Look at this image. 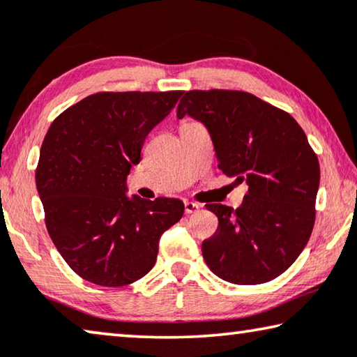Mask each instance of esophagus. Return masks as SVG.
I'll list each match as a JSON object with an SVG mask.
<instances>
[{
	"mask_svg": "<svg viewBox=\"0 0 357 357\" xmlns=\"http://www.w3.org/2000/svg\"><path fill=\"white\" fill-rule=\"evenodd\" d=\"M200 209V206L197 205V203H194V202H185L184 203V211H185V214H192V213H197Z\"/></svg>",
	"mask_w": 357,
	"mask_h": 357,
	"instance_id": "1",
	"label": "esophagus"
}]
</instances>
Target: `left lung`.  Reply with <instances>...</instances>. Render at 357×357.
Instances as JSON below:
<instances>
[{"instance_id":"obj_1","label":"left lung","mask_w":357,"mask_h":357,"mask_svg":"<svg viewBox=\"0 0 357 357\" xmlns=\"http://www.w3.org/2000/svg\"><path fill=\"white\" fill-rule=\"evenodd\" d=\"M205 123L219 169L246 183L236 209L208 203L219 225L202 252L214 275L234 284L276 278L307 246L316 219L319 160L289 112L243 90H189L178 105Z\"/></svg>"}]
</instances>
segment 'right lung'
<instances>
[{"label": "right lung", "mask_w": 357, "mask_h": 357, "mask_svg": "<svg viewBox=\"0 0 357 357\" xmlns=\"http://www.w3.org/2000/svg\"><path fill=\"white\" fill-rule=\"evenodd\" d=\"M184 92H98L55 117L44 137L36 188L54 245L71 270L106 287L132 284L154 267L158 240L184 203L126 195L148 133Z\"/></svg>", "instance_id": "add662e5"}]
</instances>
